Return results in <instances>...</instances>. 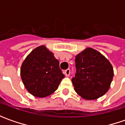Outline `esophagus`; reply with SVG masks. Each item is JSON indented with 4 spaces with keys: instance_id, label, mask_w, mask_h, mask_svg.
I'll list each match as a JSON object with an SVG mask.
<instances>
[{
    "instance_id": "esophagus-1",
    "label": "esophagus",
    "mask_w": 125,
    "mask_h": 125,
    "mask_svg": "<svg viewBox=\"0 0 125 125\" xmlns=\"http://www.w3.org/2000/svg\"><path fill=\"white\" fill-rule=\"evenodd\" d=\"M64 74L66 76H69L70 74V70L69 69H67V70H66L64 71Z\"/></svg>"
}]
</instances>
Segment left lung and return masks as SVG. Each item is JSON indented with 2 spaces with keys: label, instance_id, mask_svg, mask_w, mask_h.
Returning a JSON list of instances; mask_svg holds the SVG:
<instances>
[{
  "label": "left lung",
  "instance_id": "8db88e82",
  "mask_svg": "<svg viewBox=\"0 0 125 125\" xmlns=\"http://www.w3.org/2000/svg\"><path fill=\"white\" fill-rule=\"evenodd\" d=\"M75 63L76 73L72 81L76 93L86 100H93L107 93L114 75L108 59L89 47L76 55Z\"/></svg>",
  "mask_w": 125,
  "mask_h": 125
}]
</instances>
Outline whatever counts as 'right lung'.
<instances>
[{"label": "right lung", "instance_id": "1", "mask_svg": "<svg viewBox=\"0 0 125 125\" xmlns=\"http://www.w3.org/2000/svg\"><path fill=\"white\" fill-rule=\"evenodd\" d=\"M21 77L27 90L42 98L53 93L65 75L53 53L42 45L32 51L23 62Z\"/></svg>", "mask_w": 125, "mask_h": 125}]
</instances>
